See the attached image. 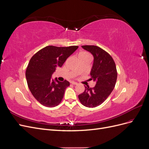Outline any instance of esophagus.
Segmentation results:
<instances>
[{
  "mask_svg": "<svg viewBox=\"0 0 149 149\" xmlns=\"http://www.w3.org/2000/svg\"><path fill=\"white\" fill-rule=\"evenodd\" d=\"M70 83H71V84H73V85H76V84H78L77 83L74 82V81H71V82H70Z\"/></svg>",
  "mask_w": 149,
  "mask_h": 149,
  "instance_id": "obj_1",
  "label": "esophagus"
}]
</instances>
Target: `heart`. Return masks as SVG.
Wrapping results in <instances>:
<instances>
[{"mask_svg": "<svg viewBox=\"0 0 149 149\" xmlns=\"http://www.w3.org/2000/svg\"><path fill=\"white\" fill-rule=\"evenodd\" d=\"M89 56V54L87 53L86 52H81V53H80L79 55V57H80V56Z\"/></svg>", "mask_w": 149, "mask_h": 149, "instance_id": "heart-1", "label": "heart"}]
</instances>
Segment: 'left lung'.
Masks as SVG:
<instances>
[{
  "label": "left lung",
  "instance_id": "left-lung-1",
  "mask_svg": "<svg viewBox=\"0 0 149 149\" xmlns=\"http://www.w3.org/2000/svg\"><path fill=\"white\" fill-rule=\"evenodd\" d=\"M81 47L94 57L90 80L94 81L96 86L93 88L85 86L84 91L79 94L78 98L83 106L95 107L101 105L113 91L118 73L113 58L107 52L94 45Z\"/></svg>",
  "mask_w": 149,
  "mask_h": 149
}]
</instances>
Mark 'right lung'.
Returning <instances> with one entry per match:
<instances>
[{"label":"right lung","mask_w":149,"mask_h":149,"mask_svg":"<svg viewBox=\"0 0 149 149\" xmlns=\"http://www.w3.org/2000/svg\"><path fill=\"white\" fill-rule=\"evenodd\" d=\"M78 48L47 46L31 58L25 73L26 81L32 95L43 106L53 107L61 102L70 83L54 80L52 76Z\"/></svg>","instance_id":"1"}]
</instances>
